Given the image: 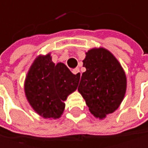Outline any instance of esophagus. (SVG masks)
<instances>
[{"label":"esophagus","mask_w":148,"mask_h":148,"mask_svg":"<svg viewBox=\"0 0 148 148\" xmlns=\"http://www.w3.org/2000/svg\"><path fill=\"white\" fill-rule=\"evenodd\" d=\"M72 73L75 74V75H77L78 77H80V71L78 68H76V69H73L72 70Z\"/></svg>","instance_id":"1"}]
</instances>
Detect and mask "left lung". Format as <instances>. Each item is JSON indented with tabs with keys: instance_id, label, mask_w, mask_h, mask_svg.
<instances>
[{
	"instance_id": "8db88e82",
	"label": "left lung",
	"mask_w": 148,
	"mask_h": 148,
	"mask_svg": "<svg viewBox=\"0 0 148 148\" xmlns=\"http://www.w3.org/2000/svg\"><path fill=\"white\" fill-rule=\"evenodd\" d=\"M86 71L82 74L78 91L90 112L103 119L121 104L126 90L125 74L113 55L106 49H92L83 61Z\"/></svg>"
}]
</instances>
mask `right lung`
<instances>
[{
    "label": "right lung",
    "instance_id": "1",
    "mask_svg": "<svg viewBox=\"0 0 148 148\" xmlns=\"http://www.w3.org/2000/svg\"><path fill=\"white\" fill-rule=\"evenodd\" d=\"M80 77L63 63L55 64L50 55L39 56L26 77L24 90L32 108L43 118L58 119L67 97L76 90Z\"/></svg>",
    "mask_w": 148,
    "mask_h": 148
}]
</instances>
